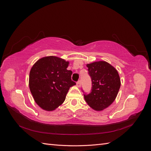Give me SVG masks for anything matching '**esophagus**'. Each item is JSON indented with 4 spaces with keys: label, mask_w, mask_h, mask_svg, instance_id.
I'll use <instances>...</instances> for the list:
<instances>
[{
    "label": "esophagus",
    "mask_w": 151,
    "mask_h": 151,
    "mask_svg": "<svg viewBox=\"0 0 151 151\" xmlns=\"http://www.w3.org/2000/svg\"><path fill=\"white\" fill-rule=\"evenodd\" d=\"M77 87H78V88H80V87H81V81H78V82H77Z\"/></svg>",
    "instance_id": "34e87169"
}]
</instances>
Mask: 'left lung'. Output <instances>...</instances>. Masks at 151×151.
<instances>
[{"instance_id":"left-lung-1","label":"left lung","mask_w":151,"mask_h":151,"mask_svg":"<svg viewBox=\"0 0 151 151\" xmlns=\"http://www.w3.org/2000/svg\"><path fill=\"white\" fill-rule=\"evenodd\" d=\"M92 81V91L84 95L89 106L96 111H102L115 101L121 81L116 68L105 61H97L86 65Z\"/></svg>"}]
</instances>
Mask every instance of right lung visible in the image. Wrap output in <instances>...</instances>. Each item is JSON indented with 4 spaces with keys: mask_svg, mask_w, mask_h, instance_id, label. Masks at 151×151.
Here are the masks:
<instances>
[{
    "mask_svg": "<svg viewBox=\"0 0 151 151\" xmlns=\"http://www.w3.org/2000/svg\"><path fill=\"white\" fill-rule=\"evenodd\" d=\"M69 62L55 56L36 61L29 72V87L35 101L45 111H52L64 102L70 87L72 72L67 68Z\"/></svg>",
    "mask_w": 151,
    "mask_h": 151,
    "instance_id": "obj_1",
    "label": "right lung"
}]
</instances>
